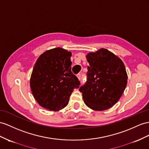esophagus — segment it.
Returning <instances> with one entry per match:
<instances>
[{"mask_svg": "<svg viewBox=\"0 0 149 149\" xmlns=\"http://www.w3.org/2000/svg\"><path fill=\"white\" fill-rule=\"evenodd\" d=\"M77 78H78L79 80H81V75L80 74H78L77 75Z\"/></svg>", "mask_w": 149, "mask_h": 149, "instance_id": "esophagus-1", "label": "esophagus"}]
</instances>
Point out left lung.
Here are the masks:
<instances>
[{
    "instance_id": "left-lung-1",
    "label": "left lung",
    "mask_w": 149,
    "mask_h": 149,
    "mask_svg": "<svg viewBox=\"0 0 149 149\" xmlns=\"http://www.w3.org/2000/svg\"><path fill=\"white\" fill-rule=\"evenodd\" d=\"M87 81L80 87L83 100L94 111L111 108L120 100L127 84L128 75L122 60L107 49L86 55Z\"/></svg>"
}]
</instances>
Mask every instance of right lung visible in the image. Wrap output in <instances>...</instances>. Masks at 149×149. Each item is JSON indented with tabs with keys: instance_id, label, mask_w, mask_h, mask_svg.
<instances>
[{
	"instance_id": "obj_1",
	"label": "right lung",
	"mask_w": 149,
	"mask_h": 149,
	"mask_svg": "<svg viewBox=\"0 0 149 149\" xmlns=\"http://www.w3.org/2000/svg\"><path fill=\"white\" fill-rule=\"evenodd\" d=\"M72 53L62 48L45 52L38 57L30 78L33 97L48 111H58L68 104L80 82L71 71Z\"/></svg>"
}]
</instances>
